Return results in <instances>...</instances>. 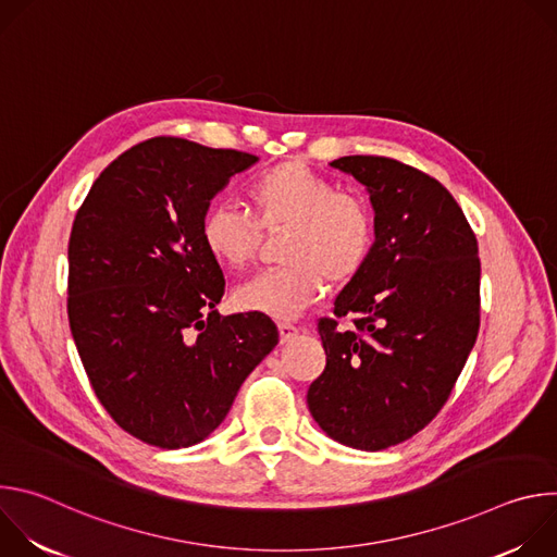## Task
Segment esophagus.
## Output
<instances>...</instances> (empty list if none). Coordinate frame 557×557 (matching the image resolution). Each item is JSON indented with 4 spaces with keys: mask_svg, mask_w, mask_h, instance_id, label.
I'll return each instance as SVG.
<instances>
[{
    "mask_svg": "<svg viewBox=\"0 0 557 557\" xmlns=\"http://www.w3.org/2000/svg\"><path fill=\"white\" fill-rule=\"evenodd\" d=\"M277 331H280V344H288V342L295 339L297 333H299V331H297L295 326H290V324H280Z\"/></svg>",
    "mask_w": 557,
    "mask_h": 557,
    "instance_id": "1",
    "label": "esophagus"
}]
</instances>
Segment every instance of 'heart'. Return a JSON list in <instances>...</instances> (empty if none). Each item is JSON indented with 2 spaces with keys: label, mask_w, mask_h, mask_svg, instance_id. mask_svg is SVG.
Instances as JSON below:
<instances>
[{
  "label": "heart",
  "mask_w": 557,
  "mask_h": 557,
  "mask_svg": "<svg viewBox=\"0 0 557 557\" xmlns=\"http://www.w3.org/2000/svg\"><path fill=\"white\" fill-rule=\"evenodd\" d=\"M249 200L253 218L235 205H213L202 220L207 253L222 267L249 269L262 249V228L271 235L290 231L282 271L256 277L235 290L243 310L290 322L331 286L355 280L374 245V218L368 202L308 170L286 161L260 174Z\"/></svg>",
  "instance_id": "heart-1"
}]
</instances>
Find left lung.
<instances>
[{
  "label": "left lung",
  "mask_w": 557,
  "mask_h": 557,
  "mask_svg": "<svg viewBox=\"0 0 557 557\" xmlns=\"http://www.w3.org/2000/svg\"><path fill=\"white\" fill-rule=\"evenodd\" d=\"M331 168L370 194L374 245L335 299L357 331L320 322L326 368L306 404L333 441L379 451L421 432L465 368L481 326L479 243L428 174L383 156H342Z\"/></svg>",
  "instance_id": "1"
}]
</instances>
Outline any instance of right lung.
<instances>
[{
  "mask_svg": "<svg viewBox=\"0 0 557 557\" xmlns=\"http://www.w3.org/2000/svg\"><path fill=\"white\" fill-rule=\"evenodd\" d=\"M256 156L156 136L95 181L67 245V320L108 414L143 443L205 441L277 346L260 312L222 317L224 277L202 220Z\"/></svg>",
  "mask_w": 557,
  "mask_h": 557,
  "instance_id": "obj_1",
  "label": "right lung"
}]
</instances>
